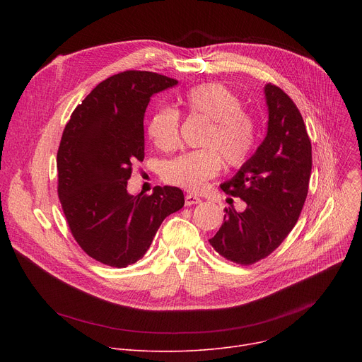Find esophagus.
Segmentation results:
<instances>
[{"mask_svg": "<svg viewBox=\"0 0 362 362\" xmlns=\"http://www.w3.org/2000/svg\"><path fill=\"white\" fill-rule=\"evenodd\" d=\"M199 202H201V198H198L197 195H186V197H185V204H186L187 206L199 204Z\"/></svg>", "mask_w": 362, "mask_h": 362, "instance_id": "esophagus-1", "label": "esophagus"}]
</instances>
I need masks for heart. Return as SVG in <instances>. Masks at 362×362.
Here are the masks:
<instances>
[{"label":"heart","instance_id":"obj_1","mask_svg":"<svg viewBox=\"0 0 362 362\" xmlns=\"http://www.w3.org/2000/svg\"><path fill=\"white\" fill-rule=\"evenodd\" d=\"M185 110L208 122L198 151L186 152L168 161L163 170L164 182L199 191L221 168V158L239 167L250 158L255 145V122L242 110L238 95L221 83H202L180 97ZM148 136L158 149L171 151L179 144V114L160 108L148 122Z\"/></svg>","mask_w":362,"mask_h":362}]
</instances>
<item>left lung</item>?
<instances>
[{
    "label": "left lung",
    "mask_w": 362,
    "mask_h": 362,
    "mask_svg": "<svg viewBox=\"0 0 362 362\" xmlns=\"http://www.w3.org/2000/svg\"><path fill=\"white\" fill-rule=\"evenodd\" d=\"M264 98L269 111L264 141L220 185L246 208L242 213L224 208L223 224L210 239L220 255L245 265L270 255L291 233L307 199L313 165L311 141L295 103L272 83L264 86Z\"/></svg>",
    "instance_id": "left-lung-1"
}]
</instances>
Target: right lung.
I'll use <instances>...</instances> for the list:
<instances>
[{"label":"right lung","instance_id":"add662e5","mask_svg":"<svg viewBox=\"0 0 362 362\" xmlns=\"http://www.w3.org/2000/svg\"><path fill=\"white\" fill-rule=\"evenodd\" d=\"M177 85L127 70L103 81L74 108L57 154L59 197L71 235L93 259L123 269L141 259L163 220L179 211V187L132 195V164L144 160V117L151 97Z\"/></svg>","mask_w":362,"mask_h":362}]
</instances>
